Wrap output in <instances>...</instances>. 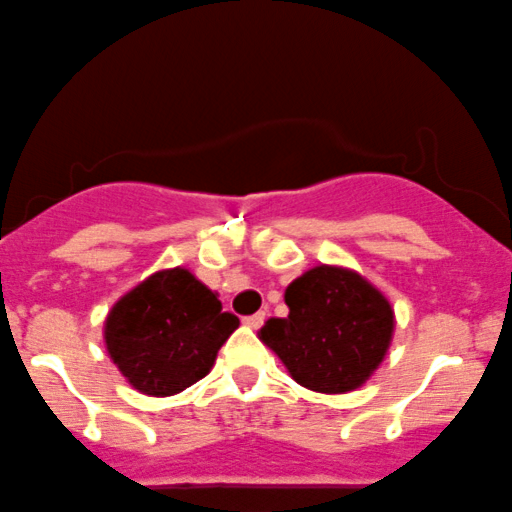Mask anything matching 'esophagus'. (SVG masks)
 Masks as SVG:
<instances>
[{"label":"esophagus","instance_id":"1","mask_svg":"<svg viewBox=\"0 0 512 512\" xmlns=\"http://www.w3.org/2000/svg\"><path fill=\"white\" fill-rule=\"evenodd\" d=\"M265 316H267L265 311H257V313H252V316H245L243 323L247 325V328H260V325L265 323Z\"/></svg>","mask_w":512,"mask_h":512}]
</instances>
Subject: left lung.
Instances as JSON below:
<instances>
[{"instance_id": "8db88e82", "label": "left lung", "mask_w": 512, "mask_h": 512, "mask_svg": "<svg viewBox=\"0 0 512 512\" xmlns=\"http://www.w3.org/2000/svg\"><path fill=\"white\" fill-rule=\"evenodd\" d=\"M289 316L269 318L260 340L291 376L318 393L362 386L393 335L391 303L350 269L320 265L286 286Z\"/></svg>"}]
</instances>
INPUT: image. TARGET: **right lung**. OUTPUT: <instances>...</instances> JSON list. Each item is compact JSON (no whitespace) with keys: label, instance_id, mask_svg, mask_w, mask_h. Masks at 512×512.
Masks as SVG:
<instances>
[{"label":"right lung","instance_id":"right-lung-1","mask_svg":"<svg viewBox=\"0 0 512 512\" xmlns=\"http://www.w3.org/2000/svg\"><path fill=\"white\" fill-rule=\"evenodd\" d=\"M238 325L209 286L174 267L155 272L111 308L104 340L133 389L172 396L211 372Z\"/></svg>","mask_w":512,"mask_h":512}]
</instances>
